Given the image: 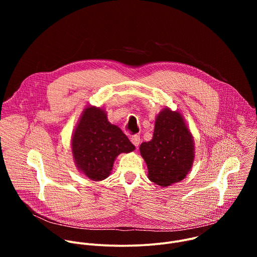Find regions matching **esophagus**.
Returning a JSON list of instances; mask_svg holds the SVG:
<instances>
[{"instance_id":"esophagus-1","label":"esophagus","mask_w":257,"mask_h":257,"mask_svg":"<svg viewBox=\"0 0 257 257\" xmlns=\"http://www.w3.org/2000/svg\"><path fill=\"white\" fill-rule=\"evenodd\" d=\"M130 140H131V142L136 146V148H138L139 144H140V136H139V135H137V134L132 135L131 138H130Z\"/></svg>"}]
</instances>
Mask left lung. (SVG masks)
I'll use <instances>...</instances> for the list:
<instances>
[{
	"instance_id": "left-lung-1",
	"label": "left lung",
	"mask_w": 257,
	"mask_h": 257,
	"mask_svg": "<svg viewBox=\"0 0 257 257\" xmlns=\"http://www.w3.org/2000/svg\"><path fill=\"white\" fill-rule=\"evenodd\" d=\"M139 151L149 179L157 185L164 188L184 180L195 160V143L179 109H162L156 118L153 139L141 143Z\"/></svg>"
}]
</instances>
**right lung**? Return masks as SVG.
Listing matches in <instances>:
<instances>
[{
    "label": "right lung",
    "instance_id": "right-lung-1",
    "mask_svg": "<svg viewBox=\"0 0 257 257\" xmlns=\"http://www.w3.org/2000/svg\"><path fill=\"white\" fill-rule=\"evenodd\" d=\"M135 150L122 130L109 123L105 109L87 105L73 130L71 151L77 170L99 182L107 178L117 157Z\"/></svg>",
    "mask_w": 257,
    "mask_h": 257
}]
</instances>
